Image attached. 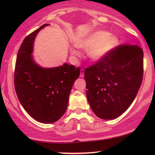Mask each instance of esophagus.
<instances>
[{
  "label": "esophagus",
  "mask_w": 155,
  "mask_h": 155,
  "mask_svg": "<svg viewBox=\"0 0 155 155\" xmlns=\"http://www.w3.org/2000/svg\"><path fill=\"white\" fill-rule=\"evenodd\" d=\"M84 74V71L83 69H81V70H80V77L83 78Z\"/></svg>",
  "instance_id": "34e87169"
}]
</instances>
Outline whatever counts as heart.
I'll return each mask as SVG.
<instances>
[{
  "instance_id": "b5f03b06",
  "label": "heart",
  "mask_w": 155,
  "mask_h": 155,
  "mask_svg": "<svg viewBox=\"0 0 155 155\" xmlns=\"http://www.w3.org/2000/svg\"><path fill=\"white\" fill-rule=\"evenodd\" d=\"M118 44V38L115 35H110L104 31L93 32L88 35L76 39V47L89 51L90 59L99 61L106 58L114 48ZM71 51L74 55H78L76 49H71Z\"/></svg>"
}]
</instances>
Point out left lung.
Segmentation results:
<instances>
[{"mask_svg": "<svg viewBox=\"0 0 155 155\" xmlns=\"http://www.w3.org/2000/svg\"><path fill=\"white\" fill-rule=\"evenodd\" d=\"M143 74V50L132 44L115 47L104 59L87 68V97L96 116L113 120L122 114L134 101Z\"/></svg>", "mask_w": 155, "mask_h": 155, "instance_id": "8db88e82", "label": "left lung"}]
</instances>
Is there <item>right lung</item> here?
Wrapping results in <instances>:
<instances>
[{
  "label": "right lung",
  "mask_w": 155,
  "mask_h": 155,
  "mask_svg": "<svg viewBox=\"0 0 155 155\" xmlns=\"http://www.w3.org/2000/svg\"><path fill=\"white\" fill-rule=\"evenodd\" d=\"M44 24L24 39L17 53L15 87L24 109L34 120L53 123L65 114L71 90L81 68L64 63L56 68H42L33 60L32 52L37 33Z\"/></svg>",
  "instance_id": "obj_1"
}]
</instances>
